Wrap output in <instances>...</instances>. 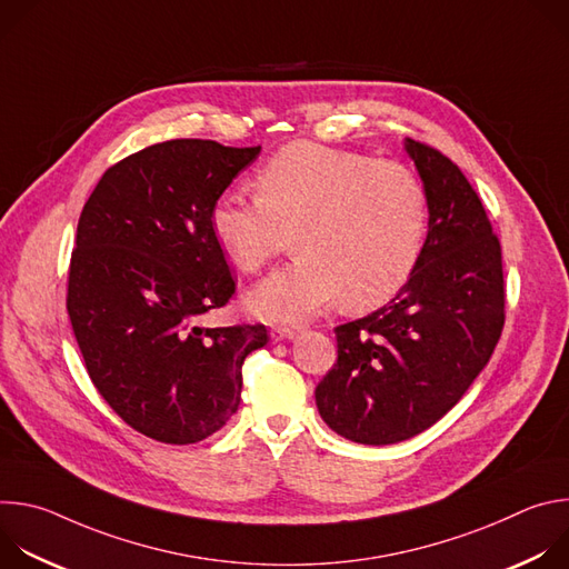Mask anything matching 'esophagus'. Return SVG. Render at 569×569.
Listing matches in <instances>:
<instances>
[{
	"instance_id": "obj_1",
	"label": "esophagus",
	"mask_w": 569,
	"mask_h": 569,
	"mask_svg": "<svg viewBox=\"0 0 569 569\" xmlns=\"http://www.w3.org/2000/svg\"><path fill=\"white\" fill-rule=\"evenodd\" d=\"M297 336V329L295 327H286V323H274V327L270 329V338L272 340H292Z\"/></svg>"
}]
</instances>
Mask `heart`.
<instances>
[{
    "mask_svg": "<svg viewBox=\"0 0 569 569\" xmlns=\"http://www.w3.org/2000/svg\"><path fill=\"white\" fill-rule=\"evenodd\" d=\"M254 189L252 200L222 193L209 227L246 274L261 272L292 236L297 257L250 295L257 315L295 321L338 297L349 310H371L410 281L430 218L428 191L412 169L295 141L259 169Z\"/></svg>",
    "mask_w": 569,
    "mask_h": 569,
    "instance_id": "obj_1",
    "label": "heart"
}]
</instances>
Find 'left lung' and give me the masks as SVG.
<instances>
[{
    "instance_id": "left-lung-1",
    "label": "left lung",
    "mask_w": 569,
    "mask_h": 569,
    "mask_svg": "<svg viewBox=\"0 0 569 569\" xmlns=\"http://www.w3.org/2000/svg\"><path fill=\"white\" fill-rule=\"evenodd\" d=\"M430 202L421 259L398 295L336 329L338 360L315 389L331 430L367 446L435 426L491 360L505 329L502 246L461 169L408 139Z\"/></svg>"
}]
</instances>
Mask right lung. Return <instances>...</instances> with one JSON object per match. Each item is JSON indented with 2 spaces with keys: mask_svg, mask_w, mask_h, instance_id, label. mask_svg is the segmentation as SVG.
Segmentation results:
<instances>
[{
  "mask_svg": "<svg viewBox=\"0 0 569 569\" xmlns=\"http://www.w3.org/2000/svg\"><path fill=\"white\" fill-rule=\"evenodd\" d=\"M261 146L171 139L110 167L78 218L67 312L88 373L137 432L187 446L238 410L242 362L266 323L202 329L236 281L209 227L211 204Z\"/></svg>",
  "mask_w": 569,
  "mask_h": 569,
  "instance_id": "obj_1",
  "label": "right lung"
}]
</instances>
